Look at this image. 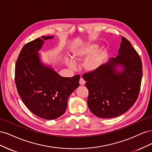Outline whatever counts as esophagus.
I'll use <instances>...</instances> for the list:
<instances>
[{
    "instance_id": "esophagus-1",
    "label": "esophagus",
    "mask_w": 152,
    "mask_h": 152,
    "mask_svg": "<svg viewBox=\"0 0 152 152\" xmlns=\"http://www.w3.org/2000/svg\"><path fill=\"white\" fill-rule=\"evenodd\" d=\"M85 83H86V81L84 80L83 78H80V80H79V84H80V85L83 86V85L85 84Z\"/></svg>"
}]
</instances>
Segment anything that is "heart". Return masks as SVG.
Returning <instances> with one entry per match:
<instances>
[{
  "mask_svg": "<svg viewBox=\"0 0 152 152\" xmlns=\"http://www.w3.org/2000/svg\"><path fill=\"white\" fill-rule=\"evenodd\" d=\"M97 44H90L86 46L78 49L76 53L73 54V59L75 61L84 60V68L89 72H94L98 69L103 65L106 58L107 51L104 49H99ZM68 65L72 69L75 68V64L72 59H67Z\"/></svg>",
  "mask_w": 152,
  "mask_h": 152,
  "instance_id": "b5f03b06",
  "label": "heart"
}]
</instances>
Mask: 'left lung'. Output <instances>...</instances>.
<instances>
[{
  "label": "left lung",
  "instance_id": "1",
  "mask_svg": "<svg viewBox=\"0 0 152 152\" xmlns=\"http://www.w3.org/2000/svg\"><path fill=\"white\" fill-rule=\"evenodd\" d=\"M122 37L116 58H111L98 70L84 73L89 91L87 104L99 118L118 117L126 112L138 97L142 71L140 55Z\"/></svg>",
  "mask_w": 152,
  "mask_h": 152
}]
</instances>
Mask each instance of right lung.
Listing matches in <instances>:
<instances>
[{
	"instance_id": "1",
	"label": "right lung",
	"mask_w": 152,
	"mask_h": 152,
	"mask_svg": "<svg viewBox=\"0 0 152 152\" xmlns=\"http://www.w3.org/2000/svg\"><path fill=\"white\" fill-rule=\"evenodd\" d=\"M42 36L25 44L21 50L15 66L16 88L23 102L35 115L46 120L61 116L67 107L68 98L79 87L80 75L61 77L50 66L41 62L39 50Z\"/></svg>"
}]
</instances>
